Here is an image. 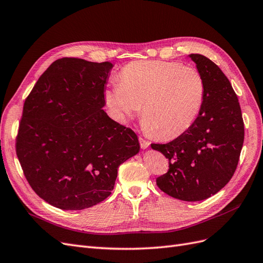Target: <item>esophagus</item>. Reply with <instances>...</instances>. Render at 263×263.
Listing matches in <instances>:
<instances>
[{
	"mask_svg": "<svg viewBox=\"0 0 263 263\" xmlns=\"http://www.w3.org/2000/svg\"><path fill=\"white\" fill-rule=\"evenodd\" d=\"M139 142H140V147L142 149H146V148H148L150 146V142L148 140L144 139V138H141V137H139Z\"/></svg>",
	"mask_w": 263,
	"mask_h": 263,
	"instance_id": "34e87169",
	"label": "esophagus"
}]
</instances>
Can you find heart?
I'll list each match as a JSON object with an SVG mask.
<instances>
[{
  "label": "heart",
  "instance_id": "1",
  "mask_svg": "<svg viewBox=\"0 0 263 263\" xmlns=\"http://www.w3.org/2000/svg\"><path fill=\"white\" fill-rule=\"evenodd\" d=\"M205 81L196 68L180 62L134 61L104 98L116 121L126 123L141 106L144 128L159 138L180 136L193 125L205 101Z\"/></svg>",
  "mask_w": 263,
  "mask_h": 263
}]
</instances>
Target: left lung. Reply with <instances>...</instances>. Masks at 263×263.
<instances>
[{
    "mask_svg": "<svg viewBox=\"0 0 263 263\" xmlns=\"http://www.w3.org/2000/svg\"><path fill=\"white\" fill-rule=\"evenodd\" d=\"M205 81V101L193 125L168 144H151L169 159V170L157 178L165 194L186 202L216 194L232 179L239 161L245 128L237 95L217 65L191 53Z\"/></svg>",
    "mask_w": 263,
    "mask_h": 263,
    "instance_id": "1",
    "label": "left lung"
}]
</instances>
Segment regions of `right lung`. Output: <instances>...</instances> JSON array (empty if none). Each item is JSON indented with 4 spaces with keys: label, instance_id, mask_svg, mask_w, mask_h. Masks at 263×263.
<instances>
[{
    "label": "right lung",
    "instance_id": "1",
    "mask_svg": "<svg viewBox=\"0 0 263 263\" xmlns=\"http://www.w3.org/2000/svg\"><path fill=\"white\" fill-rule=\"evenodd\" d=\"M112 68L58 59L24 103L16 155L31 189L54 208L80 211L104 201L118 166L138 154L137 135L103 109Z\"/></svg>",
    "mask_w": 263,
    "mask_h": 263
}]
</instances>
